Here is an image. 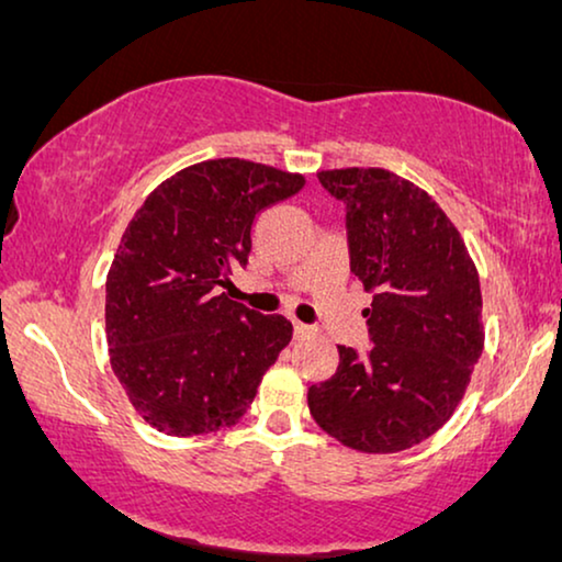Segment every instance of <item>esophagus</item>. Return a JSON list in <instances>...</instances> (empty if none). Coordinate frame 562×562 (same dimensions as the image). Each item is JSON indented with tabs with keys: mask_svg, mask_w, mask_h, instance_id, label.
<instances>
[{
	"mask_svg": "<svg viewBox=\"0 0 562 562\" xmlns=\"http://www.w3.org/2000/svg\"><path fill=\"white\" fill-rule=\"evenodd\" d=\"M292 330H295V338H305V335L313 333V325H305V323L295 321V323H292Z\"/></svg>",
	"mask_w": 562,
	"mask_h": 562,
	"instance_id": "34e87169",
	"label": "esophagus"
}]
</instances>
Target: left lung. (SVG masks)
Instances as JSON below:
<instances>
[{"label":"left lung","instance_id":"left-lung-1","mask_svg":"<svg viewBox=\"0 0 562 562\" xmlns=\"http://www.w3.org/2000/svg\"><path fill=\"white\" fill-rule=\"evenodd\" d=\"M346 204L350 272L373 290V346H338L328 381L310 386V414L368 454L412 449L462 401L484 348L480 274L464 239L424 189L386 169L317 173Z\"/></svg>","mask_w":562,"mask_h":562}]
</instances>
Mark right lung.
Listing matches in <instances>:
<instances>
[{
	"label": "right lung",
	"instance_id": "right-lung-1",
	"mask_svg": "<svg viewBox=\"0 0 562 562\" xmlns=\"http://www.w3.org/2000/svg\"><path fill=\"white\" fill-rule=\"evenodd\" d=\"M305 187L241 158L166 179L125 229L105 282L111 366L136 412L169 437H199L247 414L292 338L282 315L216 295L245 267L259 212Z\"/></svg>",
	"mask_w": 562,
	"mask_h": 562
}]
</instances>
